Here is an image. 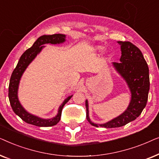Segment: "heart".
Returning <instances> with one entry per match:
<instances>
[{
	"mask_svg": "<svg viewBox=\"0 0 159 159\" xmlns=\"http://www.w3.org/2000/svg\"><path fill=\"white\" fill-rule=\"evenodd\" d=\"M103 49V48H102V47H99L98 48V50H100V51H102V50Z\"/></svg>",
	"mask_w": 159,
	"mask_h": 159,
	"instance_id": "b5f03b06",
	"label": "heart"
}]
</instances>
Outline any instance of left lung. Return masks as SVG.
<instances>
[{"mask_svg": "<svg viewBox=\"0 0 159 159\" xmlns=\"http://www.w3.org/2000/svg\"><path fill=\"white\" fill-rule=\"evenodd\" d=\"M121 45V62L113 63L117 71L126 80L132 93L131 101L122 114L103 125L93 123L89 118L88 103L85 101L86 118L95 127H120L134 121L140 116L146 106L150 89L149 69L142 52L129 41H119Z\"/></svg>", "mask_w": 159, "mask_h": 159, "instance_id": "8db88e82", "label": "left lung"}]
</instances>
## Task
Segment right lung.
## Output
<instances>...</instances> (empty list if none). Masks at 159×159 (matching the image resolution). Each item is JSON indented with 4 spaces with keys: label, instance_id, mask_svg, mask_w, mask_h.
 I'll use <instances>...</instances> for the list:
<instances>
[{
    "label": "right lung",
    "instance_id": "1",
    "mask_svg": "<svg viewBox=\"0 0 159 159\" xmlns=\"http://www.w3.org/2000/svg\"><path fill=\"white\" fill-rule=\"evenodd\" d=\"M64 41L65 35L61 34H54L52 35H43L40 37L34 43L33 45L21 55L16 68L13 71L10 79L9 87H8V98H9L10 104L14 112L25 122L38 126V127H51V126L56 125L60 121L63 107L72 97V95H71L65 99L58 108L57 116L50 119H43L29 114L21 106L18 100V97H17V90H18L19 80L21 75L28 65L31 63L32 61L35 58L38 53H40L43 48L44 47L43 46V45L46 44V43L57 44V43H63Z\"/></svg>",
    "mask_w": 159,
    "mask_h": 159
}]
</instances>
